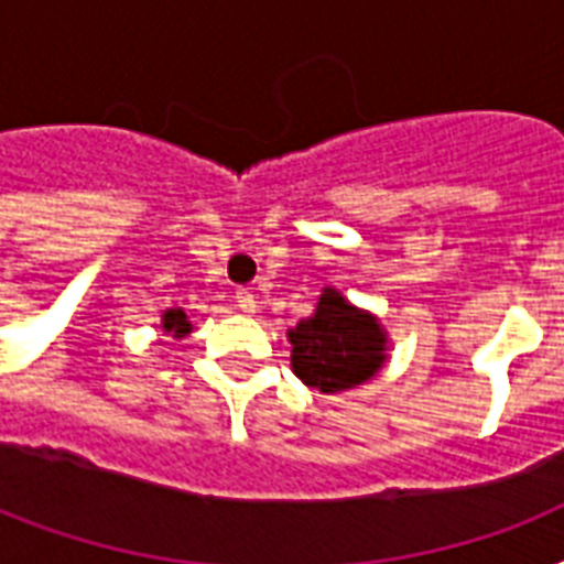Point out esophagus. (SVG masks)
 Here are the masks:
<instances>
[{
	"label": "esophagus",
	"mask_w": 564,
	"mask_h": 564,
	"mask_svg": "<svg viewBox=\"0 0 564 564\" xmlns=\"http://www.w3.org/2000/svg\"><path fill=\"white\" fill-rule=\"evenodd\" d=\"M237 307L242 310V313H254L257 299L248 290H237Z\"/></svg>",
	"instance_id": "obj_1"
}]
</instances>
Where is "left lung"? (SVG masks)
Returning a JSON list of instances; mask_svg holds the SVG:
<instances>
[{"mask_svg":"<svg viewBox=\"0 0 564 564\" xmlns=\"http://www.w3.org/2000/svg\"><path fill=\"white\" fill-rule=\"evenodd\" d=\"M292 371L318 392L366 383L386 362V334L371 313L327 286L313 316L290 330Z\"/></svg>","mask_w":564,"mask_h":564,"instance_id":"left-lung-1","label":"left lung"}]
</instances>
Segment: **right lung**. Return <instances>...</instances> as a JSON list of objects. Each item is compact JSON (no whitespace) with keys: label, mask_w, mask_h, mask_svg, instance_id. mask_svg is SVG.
Masks as SVG:
<instances>
[{"label":"right lung","mask_w":564,"mask_h":564,"mask_svg":"<svg viewBox=\"0 0 564 564\" xmlns=\"http://www.w3.org/2000/svg\"><path fill=\"white\" fill-rule=\"evenodd\" d=\"M161 327L166 330V334L175 336V339H181V336H187L189 330H193V325L187 322V313H184V310H166V313H163Z\"/></svg>","instance_id":"1"}]
</instances>
